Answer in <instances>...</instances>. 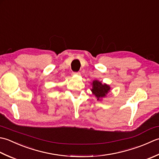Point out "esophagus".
Here are the masks:
<instances>
[{"label": "esophagus", "instance_id": "1", "mask_svg": "<svg viewBox=\"0 0 159 159\" xmlns=\"http://www.w3.org/2000/svg\"><path fill=\"white\" fill-rule=\"evenodd\" d=\"M73 75H81L80 72H77V73H73Z\"/></svg>", "mask_w": 159, "mask_h": 159}]
</instances>
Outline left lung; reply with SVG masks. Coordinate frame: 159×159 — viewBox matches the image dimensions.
I'll return each instance as SVG.
<instances>
[{
    "instance_id": "left-lung-1",
    "label": "left lung",
    "mask_w": 159,
    "mask_h": 159,
    "mask_svg": "<svg viewBox=\"0 0 159 159\" xmlns=\"http://www.w3.org/2000/svg\"><path fill=\"white\" fill-rule=\"evenodd\" d=\"M91 85L92 89L90 90L98 101H102L103 98H106L107 94L111 91L110 85L106 83H102V82H100L98 80H94L93 83H91Z\"/></svg>"
}]
</instances>
